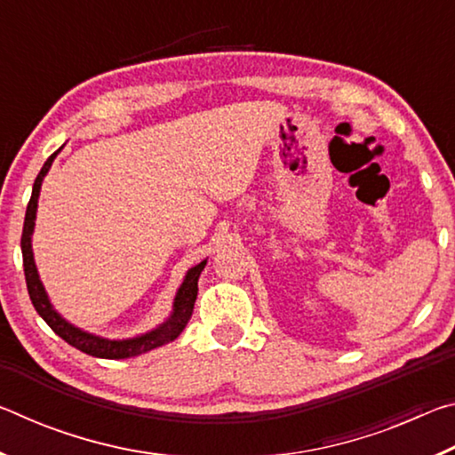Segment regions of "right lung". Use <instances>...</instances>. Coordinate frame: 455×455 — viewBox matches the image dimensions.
Here are the masks:
<instances>
[{"instance_id":"right-lung-1","label":"right lung","mask_w":455,"mask_h":455,"mask_svg":"<svg viewBox=\"0 0 455 455\" xmlns=\"http://www.w3.org/2000/svg\"><path fill=\"white\" fill-rule=\"evenodd\" d=\"M58 152H53L52 156L45 160L40 174H37L32 188V198H29V204L26 211L24 233H21V255H24V273H26L28 292L37 315H40V317L52 327L53 333L60 335L66 343H70L72 347L80 349L82 353H88V355L100 357V359L136 357V355H142V353H148L152 349L163 347V345L174 341V339L182 333L184 327L188 325V321L192 317V309H195V301L198 295V276L206 267V259L203 263L188 268L187 275H184L182 284L179 287V291H176L172 313L168 315V319L164 323H160L156 329L146 331L142 335L128 337V339L100 337V335L90 333V331H84L80 327L72 325L70 321H66L56 309H53L48 292H45V287L40 279V273H37V267L34 260V249H32V235L36 227L37 198H40L42 182L45 179V174L50 172L52 163L53 158L58 156Z\"/></svg>"}]
</instances>
